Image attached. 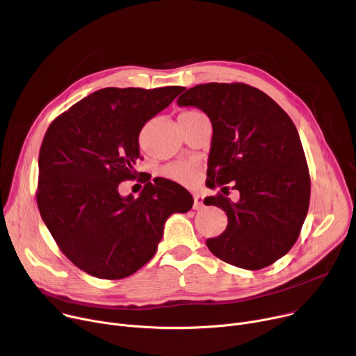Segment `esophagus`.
I'll use <instances>...</instances> for the list:
<instances>
[{
    "instance_id": "esophagus-1",
    "label": "esophagus",
    "mask_w": 356,
    "mask_h": 356,
    "mask_svg": "<svg viewBox=\"0 0 356 356\" xmlns=\"http://www.w3.org/2000/svg\"><path fill=\"white\" fill-rule=\"evenodd\" d=\"M193 198H194V204H193L194 210H200L202 206H204V198H202L201 194H194Z\"/></svg>"
}]
</instances>
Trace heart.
<instances>
[{
  "label": "heart",
  "mask_w": 356,
  "mask_h": 356,
  "mask_svg": "<svg viewBox=\"0 0 356 356\" xmlns=\"http://www.w3.org/2000/svg\"><path fill=\"white\" fill-rule=\"evenodd\" d=\"M195 114H200V111L190 110V111H186V113L180 114V117H191V115H195ZM162 176L175 181V183H179V184H183V186H191L197 181L198 166L191 161L173 162V163H170V165H168L162 169Z\"/></svg>",
  "instance_id": "b5f03b06"
}]
</instances>
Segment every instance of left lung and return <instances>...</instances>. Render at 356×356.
<instances>
[{"label": "left lung", "mask_w": 356, "mask_h": 356, "mask_svg": "<svg viewBox=\"0 0 356 356\" xmlns=\"http://www.w3.org/2000/svg\"><path fill=\"white\" fill-rule=\"evenodd\" d=\"M177 104L209 115L207 177L239 191L236 202L221 193L204 198L228 217L225 231L207 239L209 249L248 270L275 264L296 243L310 204L309 166L293 121L268 94L243 83L198 84Z\"/></svg>", "instance_id": "left-lung-1"}]
</instances>
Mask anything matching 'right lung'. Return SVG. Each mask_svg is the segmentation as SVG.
I'll return each mask as SVG.
<instances>
[{
	"instance_id": "add662e5",
	"label": "right lung",
	"mask_w": 356,
	"mask_h": 356,
	"mask_svg": "<svg viewBox=\"0 0 356 356\" xmlns=\"http://www.w3.org/2000/svg\"><path fill=\"white\" fill-rule=\"evenodd\" d=\"M181 91L107 87L49 125L36 202L59 249L83 272L107 280L131 276L154 258L166 220L193 207L191 194L166 179L147 181L138 198L118 193L121 181L136 179L140 129Z\"/></svg>"
}]
</instances>
